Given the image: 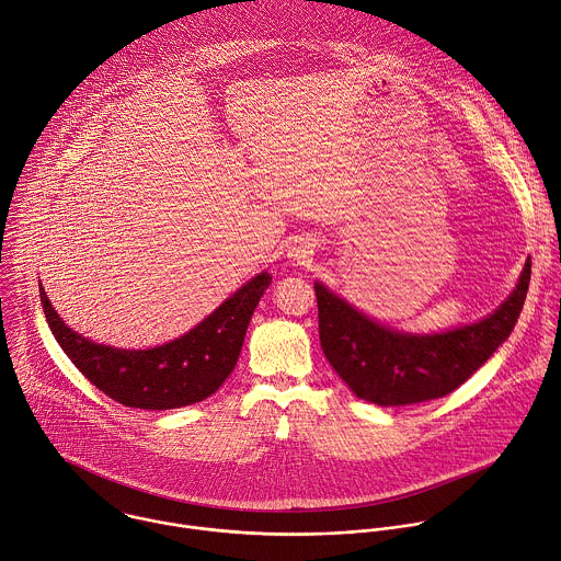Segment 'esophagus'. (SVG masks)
<instances>
[{"mask_svg":"<svg viewBox=\"0 0 561 561\" xmlns=\"http://www.w3.org/2000/svg\"><path fill=\"white\" fill-rule=\"evenodd\" d=\"M310 253H312V251H310V247H308V244H304V242H299L297 247H293V249H290V257H293V262H299V264H301V262H306V260L310 257Z\"/></svg>","mask_w":561,"mask_h":561,"instance_id":"obj_1","label":"esophagus"}]
</instances>
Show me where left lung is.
<instances>
[{
	"label": "left lung",
	"instance_id": "obj_1",
	"mask_svg": "<svg viewBox=\"0 0 561 561\" xmlns=\"http://www.w3.org/2000/svg\"><path fill=\"white\" fill-rule=\"evenodd\" d=\"M528 282L530 260H526L513 293L489 317L432 334H410L383 325L314 282L321 350L336 375L363 401L397 408L443 399L508 339Z\"/></svg>",
	"mask_w": 561,
	"mask_h": 561
}]
</instances>
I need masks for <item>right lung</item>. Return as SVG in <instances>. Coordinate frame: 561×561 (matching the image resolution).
Returning a JSON list of instances; mask_svg holds the SVG:
<instances>
[{"instance_id": "add662e5", "label": "right lung", "mask_w": 561, "mask_h": 561, "mask_svg": "<svg viewBox=\"0 0 561 561\" xmlns=\"http://www.w3.org/2000/svg\"><path fill=\"white\" fill-rule=\"evenodd\" d=\"M271 279L268 271H262L196 328L147 350H121L85 339L64 323L42 284L39 295L55 339L92 386L125 408L160 412L201 403L229 379Z\"/></svg>"}]
</instances>
